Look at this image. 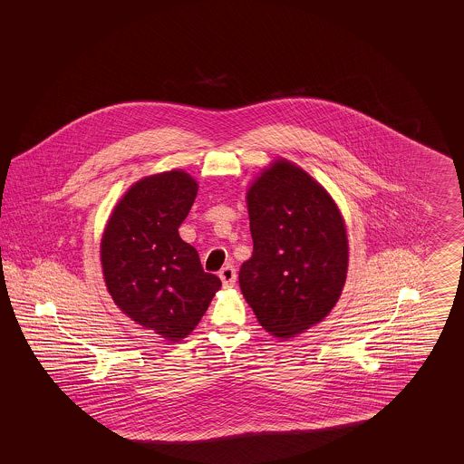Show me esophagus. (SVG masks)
<instances>
[{"instance_id": "esophagus-1", "label": "esophagus", "mask_w": 464, "mask_h": 464, "mask_svg": "<svg viewBox=\"0 0 464 464\" xmlns=\"http://www.w3.org/2000/svg\"><path fill=\"white\" fill-rule=\"evenodd\" d=\"M219 278H221L224 287H235V282H237V269H235V266H224L221 271H219Z\"/></svg>"}]
</instances>
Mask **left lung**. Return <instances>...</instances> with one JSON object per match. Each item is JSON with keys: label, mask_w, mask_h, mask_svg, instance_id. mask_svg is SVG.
I'll return each mask as SVG.
<instances>
[{"label": "left lung", "mask_w": 464, "mask_h": 464, "mask_svg": "<svg viewBox=\"0 0 464 464\" xmlns=\"http://www.w3.org/2000/svg\"><path fill=\"white\" fill-rule=\"evenodd\" d=\"M254 240L240 288L257 322L287 341L320 324L346 284V224L331 193L304 169L276 158L246 189Z\"/></svg>", "instance_id": "obj_1"}]
</instances>
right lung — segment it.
Wrapping results in <instances>:
<instances>
[{"instance_id": "add662e5", "label": "right lung", "mask_w": 464, "mask_h": 464, "mask_svg": "<svg viewBox=\"0 0 464 464\" xmlns=\"http://www.w3.org/2000/svg\"><path fill=\"white\" fill-rule=\"evenodd\" d=\"M198 182L174 169L142 177L118 199L101 238V265L114 304L169 343L197 329L221 288L195 246L179 237Z\"/></svg>"}]
</instances>
